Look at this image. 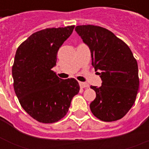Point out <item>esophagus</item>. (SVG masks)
Instances as JSON below:
<instances>
[{
	"instance_id": "34e87169",
	"label": "esophagus",
	"mask_w": 149,
	"mask_h": 149,
	"mask_svg": "<svg viewBox=\"0 0 149 149\" xmlns=\"http://www.w3.org/2000/svg\"><path fill=\"white\" fill-rule=\"evenodd\" d=\"M79 84H80V87H81V88H88V84H86V83H84V82H80V83H79Z\"/></svg>"
}]
</instances>
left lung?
<instances>
[{
    "label": "left lung",
    "instance_id": "left-lung-1",
    "mask_svg": "<svg viewBox=\"0 0 149 149\" xmlns=\"http://www.w3.org/2000/svg\"><path fill=\"white\" fill-rule=\"evenodd\" d=\"M75 29L90 49L92 65L100 70L102 85L91 86L97 94L91 112L102 121L121 119L135 103L139 89L136 60L129 47L104 28L87 24Z\"/></svg>",
    "mask_w": 149,
    "mask_h": 149
}]
</instances>
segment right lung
<instances>
[{
    "mask_svg": "<svg viewBox=\"0 0 149 149\" xmlns=\"http://www.w3.org/2000/svg\"><path fill=\"white\" fill-rule=\"evenodd\" d=\"M74 27L40 30L17 49L12 68L15 93L24 111L40 123L51 124L63 118L80 90L74 78L62 80L52 70L59 49Z\"/></svg>",
    "mask_w": 149,
    "mask_h": 149,
    "instance_id": "obj_1",
    "label": "right lung"
}]
</instances>
